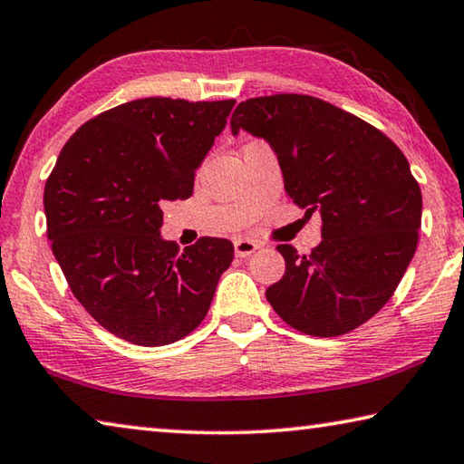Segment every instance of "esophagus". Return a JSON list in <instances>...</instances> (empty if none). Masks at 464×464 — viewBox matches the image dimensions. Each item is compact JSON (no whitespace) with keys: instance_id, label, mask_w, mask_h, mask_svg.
Masks as SVG:
<instances>
[{"instance_id":"1","label":"esophagus","mask_w":464,"mask_h":464,"mask_svg":"<svg viewBox=\"0 0 464 464\" xmlns=\"http://www.w3.org/2000/svg\"><path fill=\"white\" fill-rule=\"evenodd\" d=\"M256 250H258V245L253 240H246V238L234 240V253H237V256L240 258H246L253 253H256Z\"/></svg>"}]
</instances>
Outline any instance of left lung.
<instances>
[{
    "label": "left lung",
    "mask_w": 464,
    "mask_h": 464,
    "mask_svg": "<svg viewBox=\"0 0 464 464\" xmlns=\"http://www.w3.org/2000/svg\"><path fill=\"white\" fill-rule=\"evenodd\" d=\"M230 126L265 138L289 199L322 216L310 255L277 246L285 275L266 289L273 310L310 336L362 326L395 294L418 246L421 191L408 159L379 128L312 95L253 97Z\"/></svg>",
    "instance_id": "1"
}]
</instances>
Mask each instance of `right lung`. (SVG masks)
Returning a JSON list of instances; mask_svg holds the SVG:
<instances>
[{
	"mask_svg": "<svg viewBox=\"0 0 464 464\" xmlns=\"http://www.w3.org/2000/svg\"><path fill=\"white\" fill-rule=\"evenodd\" d=\"M234 100L144 97L77 128L44 185L46 234L72 295L126 343L165 346L199 326L234 258L226 238L179 250L162 203L193 193L195 169Z\"/></svg>",
	"mask_w": 464,
	"mask_h": 464,
	"instance_id": "obj_1",
	"label": "right lung"
}]
</instances>
